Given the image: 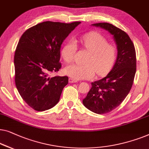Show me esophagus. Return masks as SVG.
Listing matches in <instances>:
<instances>
[{"instance_id": "esophagus-1", "label": "esophagus", "mask_w": 149, "mask_h": 149, "mask_svg": "<svg viewBox=\"0 0 149 149\" xmlns=\"http://www.w3.org/2000/svg\"><path fill=\"white\" fill-rule=\"evenodd\" d=\"M77 81V80H76V79L71 78V77L70 79H69V82H70V83H76Z\"/></svg>"}]
</instances>
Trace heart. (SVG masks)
Instances as JSON below:
<instances>
[{"instance_id":"heart-1","label":"heart","mask_w":149,"mask_h":149,"mask_svg":"<svg viewBox=\"0 0 149 149\" xmlns=\"http://www.w3.org/2000/svg\"><path fill=\"white\" fill-rule=\"evenodd\" d=\"M81 43L89 51L84 60L85 64H73L67 66L65 73L72 78L79 79H91L95 74L102 75L109 72L116 60V48L107 43V40L101 33L93 32L81 38ZM77 45L75 41L68 42L61 51V55L67 63L74 61Z\"/></svg>"}]
</instances>
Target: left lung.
Returning a JSON list of instances; mask_svg holds the SVG:
<instances>
[{
	"label": "left lung",
	"mask_w": 149,
	"mask_h": 149,
	"mask_svg": "<svg viewBox=\"0 0 149 149\" xmlns=\"http://www.w3.org/2000/svg\"><path fill=\"white\" fill-rule=\"evenodd\" d=\"M92 26L104 29L113 36L117 49L112 70L106 77L91 83V89L82 100L88 109L104 114L117 107L130 91L136 71V56L134 45L124 31L109 23Z\"/></svg>",
	"instance_id": "obj_1"
}]
</instances>
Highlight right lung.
I'll list each match as a JSON object with an SVG mask.
<instances>
[{"label": "right lung", "mask_w": 149, "mask_h": 149, "mask_svg": "<svg viewBox=\"0 0 149 149\" xmlns=\"http://www.w3.org/2000/svg\"><path fill=\"white\" fill-rule=\"evenodd\" d=\"M80 23L44 22L21 36L14 56L15 82L22 98L34 110H48L59 101L68 77L50 74L61 68V46Z\"/></svg>", "instance_id": "1"}]
</instances>
